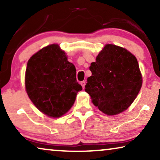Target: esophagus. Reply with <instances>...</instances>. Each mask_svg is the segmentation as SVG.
<instances>
[{
  "label": "esophagus",
  "instance_id": "esophagus-1",
  "mask_svg": "<svg viewBox=\"0 0 160 160\" xmlns=\"http://www.w3.org/2000/svg\"><path fill=\"white\" fill-rule=\"evenodd\" d=\"M85 83H86V82H85V81H83V82H81V83H80L81 85H82V88H83V89L84 88V86H85Z\"/></svg>",
  "mask_w": 160,
  "mask_h": 160
}]
</instances>
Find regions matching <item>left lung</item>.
<instances>
[{"instance_id": "left-lung-1", "label": "left lung", "mask_w": 160, "mask_h": 160, "mask_svg": "<svg viewBox=\"0 0 160 160\" xmlns=\"http://www.w3.org/2000/svg\"><path fill=\"white\" fill-rule=\"evenodd\" d=\"M92 76L85 92L92 102L107 115L128 109L142 86V76L135 57L124 48L106 44L91 63Z\"/></svg>"}]
</instances>
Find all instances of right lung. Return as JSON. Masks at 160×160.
I'll return each mask as SVG.
<instances>
[{
    "label": "right lung",
    "instance_id": "right-lung-1",
    "mask_svg": "<svg viewBox=\"0 0 160 160\" xmlns=\"http://www.w3.org/2000/svg\"><path fill=\"white\" fill-rule=\"evenodd\" d=\"M76 68L64 51L52 44L33 54L28 62L25 89L37 108L50 117L67 113L82 87L76 81Z\"/></svg>",
    "mask_w": 160,
    "mask_h": 160
}]
</instances>
